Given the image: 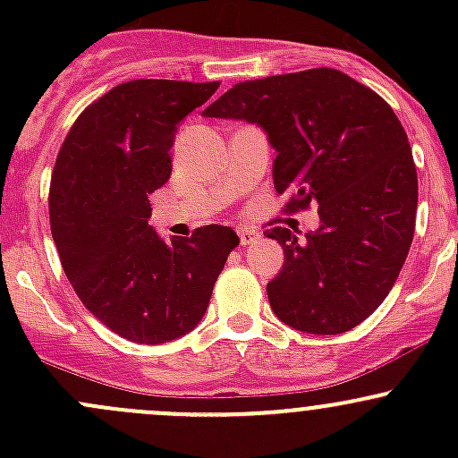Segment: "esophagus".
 <instances>
[{
	"label": "esophagus",
	"instance_id": "obj_1",
	"mask_svg": "<svg viewBox=\"0 0 458 458\" xmlns=\"http://www.w3.org/2000/svg\"><path fill=\"white\" fill-rule=\"evenodd\" d=\"M261 234L255 233V230H239V239H242V246H252V243L259 242Z\"/></svg>",
	"mask_w": 458,
	"mask_h": 458
}]
</instances>
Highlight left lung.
Here are the masks:
<instances>
[{
  "label": "left lung",
  "mask_w": 458,
  "mask_h": 458,
  "mask_svg": "<svg viewBox=\"0 0 458 458\" xmlns=\"http://www.w3.org/2000/svg\"><path fill=\"white\" fill-rule=\"evenodd\" d=\"M206 117L246 119L276 150L272 179L288 212L318 203V230H266L284 248L267 284L275 315L308 335H341L394 285L417 219L419 183L408 135L386 99L335 68L234 84Z\"/></svg>",
  "instance_id": "1"
}]
</instances>
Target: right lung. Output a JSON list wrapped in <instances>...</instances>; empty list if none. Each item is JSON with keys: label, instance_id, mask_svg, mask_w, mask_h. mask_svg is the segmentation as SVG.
Here are the masks:
<instances>
[{"label": "right lung", "instance_id": "obj_1", "mask_svg": "<svg viewBox=\"0 0 458 458\" xmlns=\"http://www.w3.org/2000/svg\"><path fill=\"white\" fill-rule=\"evenodd\" d=\"M219 81L135 80L92 101L59 148L50 179V233L77 297L135 344H165L201 321L239 237L203 225L164 242L150 199L173 173L177 123Z\"/></svg>", "mask_w": 458, "mask_h": 458}]
</instances>
